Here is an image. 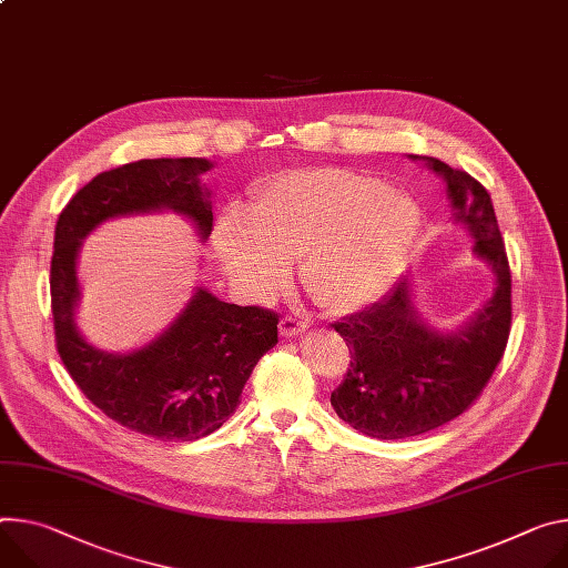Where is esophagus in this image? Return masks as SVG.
<instances>
[{
  "mask_svg": "<svg viewBox=\"0 0 568 568\" xmlns=\"http://www.w3.org/2000/svg\"><path fill=\"white\" fill-rule=\"evenodd\" d=\"M278 328H281V335L290 339V337L303 335V333L307 331V324H305V322H298V320H292V317H283L281 324H278Z\"/></svg>",
  "mask_w": 568,
  "mask_h": 568,
  "instance_id": "esophagus-1",
  "label": "esophagus"
}]
</instances>
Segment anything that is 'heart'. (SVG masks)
<instances>
[{
    "mask_svg": "<svg viewBox=\"0 0 568 568\" xmlns=\"http://www.w3.org/2000/svg\"><path fill=\"white\" fill-rule=\"evenodd\" d=\"M422 231L419 203L346 168L290 170L255 190L248 220H224L215 251L248 298L274 296L298 261L301 283L328 315L383 298Z\"/></svg>",
    "mask_w": 568,
    "mask_h": 568,
    "instance_id": "obj_1",
    "label": "heart"
}]
</instances>
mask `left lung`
<instances>
[{
  "label": "left lung",
  "mask_w": 568,
  "mask_h": 568,
  "mask_svg": "<svg viewBox=\"0 0 568 568\" xmlns=\"http://www.w3.org/2000/svg\"><path fill=\"white\" fill-rule=\"evenodd\" d=\"M422 161L446 185L450 222L467 229L474 255L491 276V296L455 328L433 326L405 274L372 307L333 328L351 351V367L331 394L337 417L376 439H405L459 417L491 378L511 322V278L489 192L467 172L430 156Z\"/></svg>",
  "instance_id": "1"
}]
</instances>
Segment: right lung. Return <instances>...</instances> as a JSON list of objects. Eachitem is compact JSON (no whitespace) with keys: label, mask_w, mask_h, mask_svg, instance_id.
<instances>
[{"label":"right lung","mask_w":568,"mask_h":568,"mask_svg":"<svg viewBox=\"0 0 568 568\" xmlns=\"http://www.w3.org/2000/svg\"><path fill=\"white\" fill-rule=\"evenodd\" d=\"M205 159H151L97 174L63 209L51 255V313L57 346L81 392L120 426L163 442H194L215 433L270 348L278 320L255 305L217 298L194 287L183 311L146 344L113 353L94 346L77 324V276L83 240L104 222L174 213L201 242L213 231V190L201 181Z\"/></svg>","instance_id":"right-lung-1"}]
</instances>
